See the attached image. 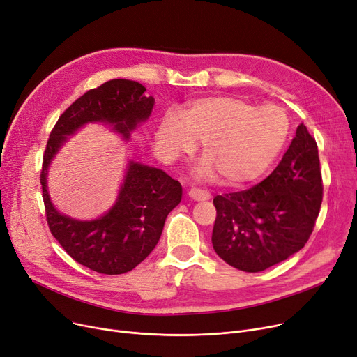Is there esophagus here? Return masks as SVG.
<instances>
[{
  "label": "esophagus",
  "instance_id": "34e87169",
  "mask_svg": "<svg viewBox=\"0 0 357 357\" xmlns=\"http://www.w3.org/2000/svg\"><path fill=\"white\" fill-rule=\"evenodd\" d=\"M188 195L195 199V201H203V199H210V192L206 190H199V188H191L188 191Z\"/></svg>",
  "mask_w": 357,
  "mask_h": 357
}]
</instances>
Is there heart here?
I'll return each instance as SVG.
<instances>
[{"instance_id":"1","label":"heart","mask_w":357,"mask_h":357,"mask_svg":"<svg viewBox=\"0 0 357 357\" xmlns=\"http://www.w3.org/2000/svg\"><path fill=\"white\" fill-rule=\"evenodd\" d=\"M290 135L287 114L239 98L211 96L192 102L181 116L167 114L158 130L159 142L178 158L204 144L203 178L220 176L227 187H243L264 175Z\"/></svg>"}]
</instances>
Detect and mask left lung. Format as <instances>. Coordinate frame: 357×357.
I'll list each match as a JSON object with an SVG mask.
<instances>
[{"mask_svg": "<svg viewBox=\"0 0 357 357\" xmlns=\"http://www.w3.org/2000/svg\"><path fill=\"white\" fill-rule=\"evenodd\" d=\"M318 146L303 123L282 162L255 187L215 195L211 242L229 266L258 273L301 251L322 203Z\"/></svg>", "mask_w": 357, "mask_h": 357, "instance_id": "8db88e82", "label": "left lung"}]
</instances>
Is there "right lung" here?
Instances as JSON below:
<instances>
[{
  "instance_id": "obj_1",
  "label": "right lung",
  "mask_w": 357,
  "mask_h": 357,
  "mask_svg": "<svg viewBox=\"0 0 357 357\" xmlns=\"http://www.w3.org/2000/svg\"><path fill=\"white\" fill-rule=\"evenodd\" d=\"M132 80H109L86 91L59 116L46 143L40 185L46 222L52 236L79 264L100 274L135 268L158 245L165 220L182 198L181 183L162 169L130 162L116 203L96 220L80 222L56 211L46 190V174L55 154L87 122H107L126 138L146 121L154 99Z\"/></svg>"
}]
</instances>
